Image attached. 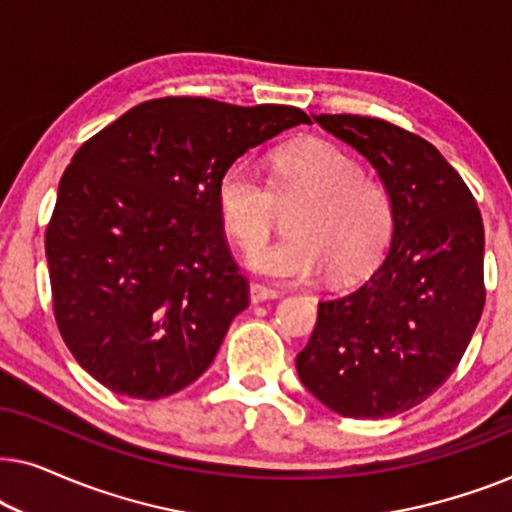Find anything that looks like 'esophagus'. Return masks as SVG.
<instances>
[{
    "label": "esophagus",
    "instance_id": "esophagus-1",
    "mask_svg": "<svg viewBox=\"0 0 512 512\" xmlns=\"http://www.w3.org/2000/svg\"><path fill=\"white\" fill-rule=\"evenodd\" d=\"M282 296L277 289H270V286H263V284H251L249 286V300L254 305L258 303H265V300H275Z\"/></svg>",
    "mask_w": 512,
    "mask_h": 512
}]
</instances>
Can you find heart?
I'll return each mask as SVG.
<instances>
[{
    "mask_svg": "<svg viewBox=\"0 0 512 512\" xmlns=\"http://www.w3.org/2000/svg\"><path fill=\"white\" fill-rule=\"evenodd\" d=\"M223 228L242 251L267 239L278 209L293 208L292 237L249 256L258 275L277 282H307L321 270L347 284L375 268L394 233V198L380 179L340 146L307 139L272 156L263 184L244 167H228L216 186Z\"/></svg>",
    "mask_w": 512,
    "mask_h": 512,
    "instance_id": "1",
    "label": "heart"
}]
</instances>
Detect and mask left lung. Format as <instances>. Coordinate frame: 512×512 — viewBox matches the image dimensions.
<instances>
[{"instance_id": "left-lung-1", "label": "left lung", "mask_w": 512, "mask_h": 512, "mask_svg": "<svg viewBox=\"0 0 512 512\" xmlns=\"http://www.w3.org/2000/svg\"><path fill=\"white\" fill-rule=\"evenodd\" d=\"M314 121L373 163L396 219L380 268L321 300L296 368L338 415L394 417L426 401L473 338L485 307L482 216L459 172L415 132L354 114Z\"/></svg>"}]
</instances>
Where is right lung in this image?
<instances>
[{
    "instance_id": "add662e5",
    "label": "right lung",
    "mask_w": 512,
    "mask_h": 512,
    "mask_svg": "<svg viewBox=\"0 0 512 512\" xmlns=\"http://www.w3.org/2000/svg\"><path fill=\"white\" fill-rule=\"evenodd\" d=\"M300 123L310 116L282 104L158 97L81 144L60 179L46 258L55 324L86 373L142 401L205 373L249 305L216 186L251 146Z\"/></svg>"
}]
</instances>
